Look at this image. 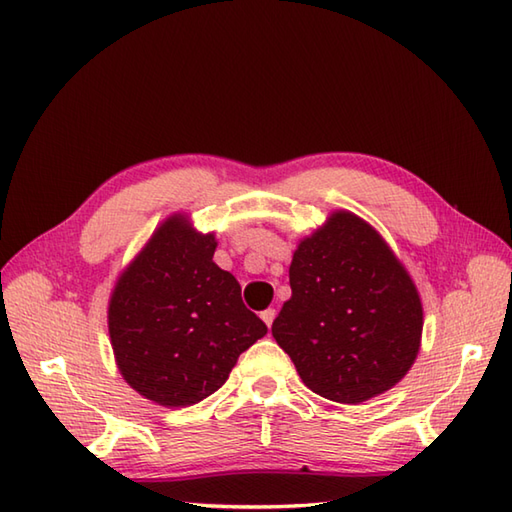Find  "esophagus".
Masks as SVG:
<instances>
[{
	"instance_id": "1",
	"label": "esophagus",
	"mask_w": 512,
	"mask_h": 512,
	"mask_svg": "<svg viewBox=\"0 0 512 512\" xmlns=\"http://www.w3.org/2000/svg\"><path fill=\"white\" fill-rule=\"evenodd\" d=\"M275 314H277V312H275L273 308H268V310H264V312H262V321L268 325V328H270V325H273V321H275Z\"/></svg>"
}]
</instances>
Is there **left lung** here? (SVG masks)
<instances>
[{
  "label": "left lung",
  "mask_w": 512,
  "mask_h": 512,
  "mask_svg": "<svg viewBox=\"0 0 512 512\" xmlns=\"http://www.w3.org/2000/svg\"><path fill=\"white\" fill-rule=\"evenodd\" d=\"M290 288L273 336L314 394L358 405L409 372L422 334L418 290L361 217L339 211L303 239Z\"/></svg>",
  "instance_id": "1"
}]
</instances>
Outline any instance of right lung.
Returning <instances> with one entry per match:
<instances>
[{
    "mask_svg": "<svg viewBox=\"0 0 512 512\" xmlns=\"http://www.w3.org/2000/svg\"><path fill=\"white\" fill-rule=\"evenodd\" d=\"M215 237L182 215L162 224L118 279L110 339L123 378L165 407H189L220 389L237 358L268 332L237 279L213 262Z\"/></svg>",
    "mask_w": 512,
    "mask_h": 512,
    "instance_id": "1",
    "label": "right lung"
}]
</instances>
